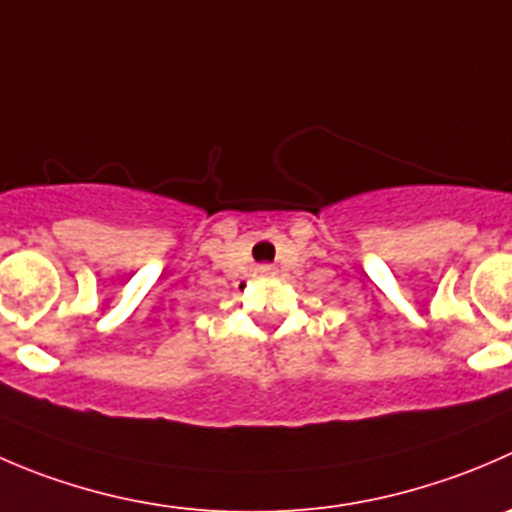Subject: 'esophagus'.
Returning a JSON list of instances; mask_svg holds the SVG:
<instances>
[{
    "instance_id": "esophagus-1",
    "label": "esophagus",
    "mask_w": 512,
    "mask_h": 512,
    "mask_svg": "<svg viewBox=\"0 0 512 512\" xmlns=\"http://www.w3.org/2000/svg\"><path fill=\"white\" fill-rule=\"evenodd\" d=\"M260 275H265V277L275 275V267H272V265H260Z\"/></svg>"
}]
</instances>
